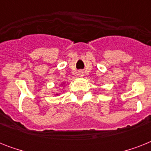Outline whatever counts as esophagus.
Instances as JSON below:
<instances>
[{"label": "esophagus", "instance_id": "34e87169", "mask_svg": "<svg viewBox=\"0 0 151 151\" xmlns=\"http://www.w3.org/2000/svg\"><path fill=\"white\" fill-rule=\"evenodd\" d=\"M78 75L80 76V77H82V76H83V73H82V72H80V73H78Z\"/></svg>", "mask_w": 151, "mask_h": 151}]
</instances>
